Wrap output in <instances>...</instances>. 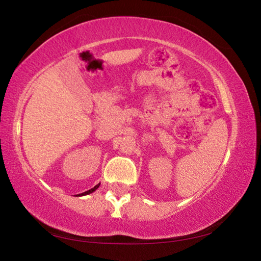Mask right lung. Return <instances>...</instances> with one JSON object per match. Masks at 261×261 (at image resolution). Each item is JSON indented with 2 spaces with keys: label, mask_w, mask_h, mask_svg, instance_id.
<instances>
[{
  "label": "right lung",
  "mask_w": 261,
  "mask_h": 261,
  "mask_svg": "<svg viewBox=\"0 0 261 261\" xmlns=\"http://www.w3.org/2000/svg\"><path fill=\"white\" fill-rule=\"evenodd\" d=\"M100 187V183L99 184H96L95 187L93 188V189H91V190H88V191H85V192H83V193H79V194H76L77 197H82V196H86V194H90V193H92V192H94L96 189H98Z\"/></svg>",
  "instance_id": "add662e5"
}]
</instances>
